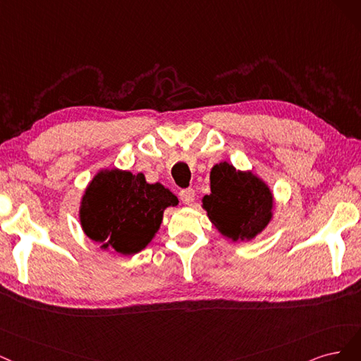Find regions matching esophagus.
<instances>
[{
	"instance_id": "obj_1",
	"label": "esophagus",
	"mask_w": 361,
	"mask_h": 361,
	"mask_svg": "<svg viewBox=\"0 0 361 361\" xmlns=\"http://www.w3.org/2000/svg\"><path fill=\"white\" fill-rule=\"evenodd\" d=\"M180 200L184 202V204H192L195 201V190L192 188L189 189H183L180 192Z\"/></svg>"
}]
</instances>
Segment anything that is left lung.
I'll return each mask as SVG.
<instances>
[{
  "label": "left lung",
  "mask_w": 361,
  "mask_h": 361,
  "mask_svg": "<svg viewBox=\"0 0 361 361\" xmlns=\"http://www.w3.org/2000/svg\"><path fill=\"white\" fill-rule=\"evenodd\" d=\"M210 185L212 193L202 197V207L222 235L249 241L270 224L273 193L255 173L222 161L213 166Z\"/></svg>",
  "instance_id": "left-lung-1"
}]
</instances>
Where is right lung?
I'll use <instances>...</instances> for the list:
<instances>
[{
	"mask_svg": "<svg viewBox=\"0 0 361 361\" xmlns=\"http://www.w3.org/2000/svg\"><path fill=\"white\" fill-rule=\"evenodd\" d=\"M177 204L176 195L160 183L148 184L141 172L104 169L80 201V226L100 249L135 255L156 235L165 208Z\"/></svg>",
	"mask_w": 361,
	"mask_h": 361,
	"instance_id": "1",
	"label": "right lung"
}]
</instances>
